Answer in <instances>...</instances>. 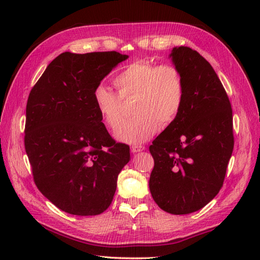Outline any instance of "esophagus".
I'll return each mask as SVG.
<instances>
[{
  "instance_id": "obj_1",
  "label": "esophagus",
  "mask_w": 260,
  "mask_h": 260,
  "mask_svg": "<svg viewBox=\"0 0 260 260\" xmlns=\"http://www.w3.org/2000/svg\"><path fill=\"white\" fill-rule=\"evenodd\" d=\"M145 148H144V146H139V145H135V146H132L131 147V151H132V153H139V152H142V151H144Z\"/></svg>"
}]
</instances>
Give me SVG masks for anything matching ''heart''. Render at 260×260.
<instances>
[{
  "label": "heart",
  "instance_id": "b5f03b06",
  "mask_svg": "<svg viewBox=\"0 0 260 260\" xmlns=\"http://www.w3.org/2000/svg\"><path fill=\"white\" fill-rule=\"evenodd\" d=\"M118 95L104 85L93 90L99 115L114 128L121 117V99L136 97L134 119L121 122L114 136L127 144H141L167 127L179 115L184 99V82L172 64H155L146 60L132 62L115 77Z\"/></svg>",
  "mask_w": 260,
  "mask_h": 260
}]
</instances>
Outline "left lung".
Masks as SVG:
<instances>
[{
    "label": "left lung",
    "instance_id": "1",
    "mask_svg": "<svg viewBox=\"0 0 260 260\" xmlns=\"http://www.w3.org/2000/svg\"><path fill=\"white\" fill-rule=\"evenodd\" d=\"M169 58L180 70L184 99L179 115L150 152L154 201L172 214L196 212L218 194L234 150L233 110L219 77L206 59L187 47Z\"/></svg>",
    "mask_w": 260,
    "mask_h": 260
}]
</instances>
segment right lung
Instances as JSON below:
<instances>
[{
    "label": "right lung",
    "mask_w": 260,
    "mask_h": 260,
    "mask_svg": "<svg viewBox=\"0 0 260 260\" xmlns=\"http://www.w3.org/2000/svg\"><path fill=\"white\" fill-rule=\"evenodd\" d=\"M127 58L116 51L63 52L27 98L24 146L33 179L67 213H103L131 159L129 146L112 139L93 103L95 88Z\"/></svg>",
    "instance_id": "right-lung-1"
}]
</instances>
